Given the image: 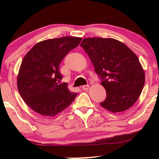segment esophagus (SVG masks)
Here are the masks:
<instances>
[{"mask_svg": "<svg viewBox=\"0 0 159 159\" xmlns=\"http://www.w3.org/2000/svg\"><path fill=\"white\" fill-rule=\"evenodd\" d=\"M89 85H84V86H82V90H87L89 89Z\"/></svg>", "mask_w": 159, "mask_h": 159, "instance_id": "esophagus-1", "label": "esophagus"}]
</instances>
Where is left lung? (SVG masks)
Returning <instances> with one entry per match:
<instances>
[{"mask_svg":"<svg viewBox=\"0 0 159 159\" xmlns=\"http://www.w3.org/2000/svg\"><path fill=\"white\" fill-rule=\"evenodd\" d=\"M80 45L88 54L106 90L107 97L101 106L112 113L130 108L145 83V73L136 54L112 38H85Z\"/></svg>","mask_w":159,"mask_h":159,"instance_id":"8db88e82","label":"left lung"}]
</instances>
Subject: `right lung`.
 Instances as JSON below:
<instances>
[{"label":"right lung","instance_id":"right-lung-1","mask_svg":"<svg viewBox=\"0 0 159 159\" xmlns=\"http://www.w3.org/2000/svg\"><path fill=\"white\" fill-rule=\"evenodd\" d=\"M82 38L64 36L38 43L23 58L17 77L18 90L33 111L46 116H54L72 104L77 93L68 90L66 83L60 84L61 61Z\"/></svg>","mask_w":159,"mask_h":159}]
</instances>
